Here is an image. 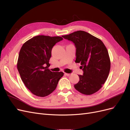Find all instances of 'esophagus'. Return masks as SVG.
Wrapping results in <instances>:
<instances>
[{
	"mask_svg": "<svg viewBox=\"0 0 130 130\" xmlns=\"http://www.w3.org/2000/svg\"><path fill=\"white\" fill-rule=\"evenodd\" d=\"M64 75H67V76H69L71 74H68V73H64Z\"/></svg>",
	"mask_w": 130,
	"mask_h": 130,
	"instance_id": "1",
	"label": "esophagus"
}]
</instances>
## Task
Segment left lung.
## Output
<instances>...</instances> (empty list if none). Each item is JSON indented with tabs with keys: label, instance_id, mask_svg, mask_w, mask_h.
<instances>
[{
	"label": "left lung",
	"instance_id": "obj_1",
	"mask_svg": "<svg viewBox=\"0 0 130 130\" xmlns=\"http://www.w3.org/2000/svg\"><path fill=\"white\" fill-rule=\"evenodd\" d=\"M62 37L76 46V63H80L83 75L74 87L85 95L98 92L105 84L111 68L107 48L100 39L84 31H77Z\"/></svg>",
	"mask_w": 130,
	"mask_h": 130
}]
</instances>
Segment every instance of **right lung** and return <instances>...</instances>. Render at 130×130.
Masks as SVG:
<instances>
[{"label":"right lung","mask_w":130,"mask_h":130,"mask_svg":"<svg viewBox=\"0 0 130 130\" xmlns=\"http://www.w3.org/2000/svg\"><path fill=\"white\" fill-rule=\"evenodd\" d=\"M60 36H35L25 42L19 52L17 69L26 87L34 95L44 97L56 89L64 73L52 72L48 69L52 50Z\"/></svg>","instance_id":"right-lung-1"}]
</instances>
